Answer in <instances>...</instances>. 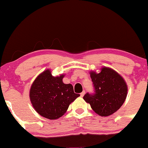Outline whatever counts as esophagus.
I'll return each instance as SVG.
<instances>
[{
    "instance_id": "34e87169",
    "label": "esophagus",
    "mask_w": 148,
    "mask_h": 148,
    "mask_svg": "<svg viewBox=\"0 0 148 148\" xmlns=\"http://www.w3.org/2000/svg\"><path fill=\"white\" fill-rule=\"evenodd\" d=\"M85 93H86V92H85V91H83V92H81V94H80V95H81V97H84V96Z\"/></svg>"
}]
</instances>
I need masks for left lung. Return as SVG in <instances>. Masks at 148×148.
Returning a JSON list of instances; mask_svg holds the SVG:
<instances>
[{"instance_id": "obj_1", "label": "left lung", "mask_w": 148, "mask_h": 148, "mask_svg": "<svg viewBox=\"0 0 148 148\" xmlns=\"http://www.w3.org/2000/svg\"><path fill=\"white\" fill-rule=\"evenodd\" d=\"M95 93H86L84 99L90 103L97 114L109 116L116 112L125 102L127 85L123 76L109 67H103L99 73L90 72Z\"/></svg>"}]
</instances>
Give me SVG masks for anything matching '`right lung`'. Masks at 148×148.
Returning <instances> with one entry per match:
<instances>
[{
  "label": "right lung",
  "instance_id": "add662e5",
  "mask_svg": "<svg viewBox=\"0 0 148 148\" xmlns=\"http://www.w3.org/2000/svg\"><path fill=\"white\" fill-rule=\"evenodd\" d=\"M64 74L53 76L47 69L39 74L30 89V99L37 113L50 120H56L66 113L71 103L79 94L74 93L72 84L62 82Z\"/></svg>",
  "mask_w": 148,
  "mask_h": 148
}]
</instances>
